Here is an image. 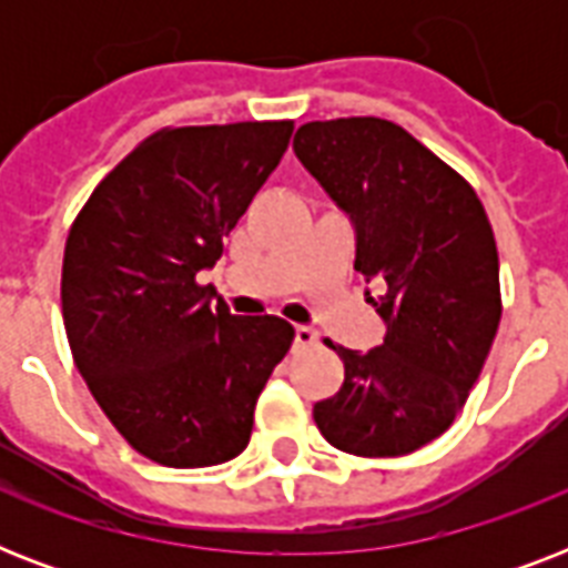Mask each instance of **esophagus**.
<instances>
[{
	"instance_id": "esophagus-1",
	"label": "esophagus",
	"mask_w": 568,
	"mask_h": 568,
	"mask_svg": "<svg viewBox=\"0 0 568 568\" xmlns=\"http://www.w3.org/2000/svg\"><path fill=\"white\" fill-rule=\"evenodd\" d=\"M294 345L297 347H312V345H318V333L312 327H294Z\"/></svg>"
}]
</instances>
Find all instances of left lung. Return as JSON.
Masks as SVG:
<instances>
[{
    "label": "left lung",
    "mask_w": 568,
    "mask_h": 568,
    "mask_svg": "<svg viewBox=\"0 0 568 568\" xmlns=\"http://www.w3.org/2000/svg\"><path fill=\"white\" fill-rule=\"evenodd\" d=\"M294 153L354 217L356 271L383 280L386 338L329 345L345 363L312 415L333 448L404 457L448 430L501 321L498 247L475 189L404 126L379 118L303 123Z\"/></svg>",
    "instance_id": "8db88e82"
}]
</instances>
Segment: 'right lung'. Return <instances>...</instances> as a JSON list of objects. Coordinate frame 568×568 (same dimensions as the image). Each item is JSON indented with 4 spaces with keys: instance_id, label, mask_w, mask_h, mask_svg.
I'll return each mask as SVG.
<instances>
[{
    "instance_id": "add662e5",
    "label": "right lung",
    "mask_w": 568,
    "mask_h": 568,
    "mask_svg": "<svg viewBox=\"0 0 568 568\" xmlns=\"http://www.w3.org/2000/svg\"><path fill=\"white\" fill-rule=\"evenodd\" d=\"M294 120L164 126L75 214L61 267L73 363L120 436L171 468L247 448L253 409L294 327L209 306L203 267L283 159Z\"/></svg>"
}]
</instances>
